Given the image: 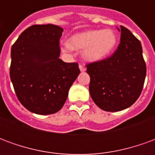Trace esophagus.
Listing matches in <instances>:
<instances>
[{
	"label": "esophagus",
	"mask_w": 155,
	"mask_h": 155,
	"mask_svg": "<svg viewBox=\"0 0 155 155\" xmlns=\"http://www.w3.org/2000/svg\"><path fill=\"white\" fill-rule=\"evenodd\" d=\"M79 68H80V70H81V71H82V72L86 71V68L84 67L83 64H80V65H79Z\"/></svg>",
	"instance_id": "obj_1"
}]
</instances>
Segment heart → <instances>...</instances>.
<instances>
[{
  "instance_id": "obj_1",
  "label": "heart",
  "mask_w": 155,
  "mask_h": 155,
  "mask_svg": "<svg viewBox=\"0 0 155 155\" xmlns=\"http://www.w3.org/2000/svg\"><path fill=\"white\" fill-rule=\"evenodd\" d=\"M117 43V36L112 30H93L72 36L70 44L64 45L63 50L70 52L74 49H84V57L90 61H98L110 54Z\"/></svg>"
}]
</instances>
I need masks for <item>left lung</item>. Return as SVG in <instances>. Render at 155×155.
Returning <instances> with one entry per match:
<instances>
[{
	"label": "left lung",
	"mask_w": 155,
	"mask_h": 155,
	"mask_svg": "<svg viewBox=\"0 0 155 155\" xmlns=\"http://www.w3.org/2000/svg\"><path fill=\"white\" fill-rule=\"evenodd\" d=\"M120 30L116 51L110 57L86 64L91 98L98 107L110 112L131 106L140 97L146 76L140 41L123 25Z\"/></svg>",
	"instance_id": "1"
}]
</instances>
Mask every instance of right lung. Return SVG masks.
<instances>
[{
  "label": "right lung",
  "mask_w": 155,
  "mask_h": 155,
  "mask_svg": "<svg viewBox=\"0 0 155 155\" xmlns=\"http://www.w3.org/2000/svg\"><path fill=\"white\" fill-rule=\"evenodd\" d=\"M62 32L51 24L31 25L12 45L11 81L19 101L32 113L58 112L80 74L78 63L59 58Z\"/></svg>",
  "instance_id": "add662e5"
}]
</instances>
